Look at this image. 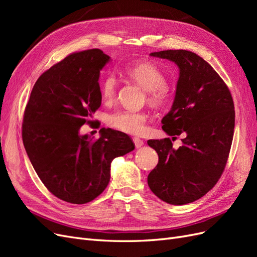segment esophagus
Listing matches in <instances>:
<instances>
[{"label":"esophagus","instance_id":"esophagus-1","mask_svg":"<svg viewBox=\"0 0 257 257\" xmlns=\"http://www.w3.org/2000/svg\"><path fill=\"white\" fill-rule=\"evenodd\" d=\"M133 141H134L135 147L137 148V149H138V148H141V147H143V146H144V141H142L141 138H137V137H135V138L133 139Z\"/></svg>","mask_w":257,"mask_h":257}]
</instances>
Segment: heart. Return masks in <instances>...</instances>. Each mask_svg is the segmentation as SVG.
Wrapping results in <instances>:
<instances>
[{"mask_svg":"<svg viewBox=\"0 0 257 257\" xmlns=\"http://www.w3.org/2000/svg\"><path fill=\"white\" fill-rule=\"evenodd\" d=\"M131 80L141 85L148 93L149 102L161 105L168 97V87L165 75L150 62L132 64L124 69ZM118 89V80L112 74L105 75L99 83V92L103 100L110 103L114 99ZM148 114L145 111L119 110L108 116L107 123L110 127L132 135H142L147 130Z\"/></svg>","mask_w":257,"mask_h":257,"instance_id":"obj_1","label":"heart"}]
</instances>
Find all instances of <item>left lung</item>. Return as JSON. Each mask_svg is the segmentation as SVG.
<instances>
[{
	"label": "left lung",
	"mask_w": 257,
	"mask_h": 257,
	"mask_svg": "<svg viewBox=\"0 0 257 257\" xmlns=\"http://www.w3.org/2000/svg\"><path fill=\"white\" fill-rule=\"evenodd\" d=\"M150 56L179 67L175 99L162 128L173 141L181 134L184 138L178 149L170 138L148 141L159 155L148 184L165 203L190 204L213 188L226 166L235 128L234 102L219 74L196 53L179 49Z\"/></svg>",
	"instance_id": "left-lung-1"
}]
</instances>
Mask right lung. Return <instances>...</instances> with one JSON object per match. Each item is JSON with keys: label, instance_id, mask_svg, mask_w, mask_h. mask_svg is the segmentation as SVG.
Here are the masks:
<instances>
[{"label": "right lung", "instance_id": "1", "mask_svg": "<svg viewBox=\"0 0 257 257\" xmlns=\"http://www.w3.org/2000/svg\"><path fill=\"white\" fill-rule=\"evenodd\" d=\"M109 61L99 49L69 54L37 79L23 114L22 141L37 176L71 204H87L102 194L112 160L135 149L119 131L102 128L98 139L79 134L102 104L98 78Z\"/></svg>", "mask_w": 257, "mask_h": 257}]
</instances>
